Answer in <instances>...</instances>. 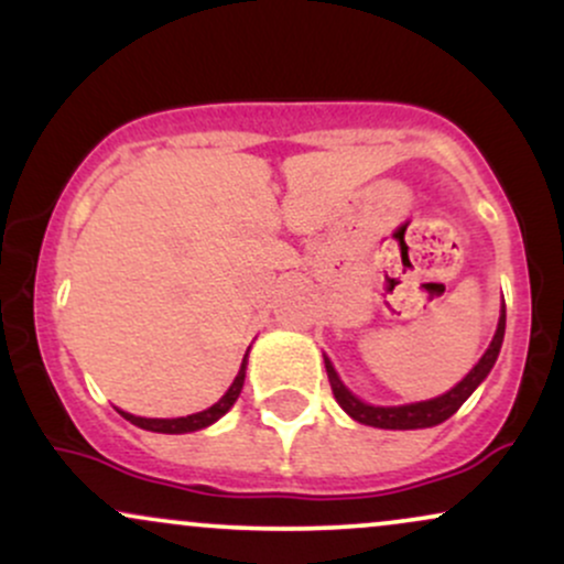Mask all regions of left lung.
Listing matches in <instances>:
<instances>
[{"label":"left lung","mask_w":564,"mask_h":564,"mask_svg":"<svg viewBox=\"0 0 564 564\" xmlns=\"http://www.w3.org/2000/svg\"><path fill=\"white\" fill-rule=\"evenodd\" d=\"M503 332H507V307L501 304V315H498V326L494 339H490L488 349L482 352V358L471 366V371L464 377L458 384H453L448 392L437 394V398L419 400V403H405V405H373L360 400L345 381L339 379L336 368L328 355H323V364H326L328 381H332V392L336 403L341 405V411L347 413L352 422L377 426V430H426V426L443 424L445 419H451L453 413L458 411L471 392L488 379L490 368L496 366L498 352H501L503 345Z\"/></svg>","instance_id":"1"}]
</instances>
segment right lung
<instances>
[{"instance_id": "right-lung-1", "label": "right lung", "mask_w": 564, "mask_h": 564, "mask_svg": "<svg viewBox=\"0 0 564 564\" xmlns=\"http://www.w3.org/2000/svg\"><path fill=\"white\" fill-rule=\"evenodd\" d=\"M246 366H249V349H246V355H243V360H241V368H238L236 379H232V384L228 387V392H225L223 398H219L212 408H206V411H198V413H191V416L145 419V416H134V413L121 411V408H116V411H119L121 416L127 419V422H132L134 426H140V430L161 432V435H185V432L206 430V426H212L215 422H219V419H223L225 413H228L230 408H232V403H236V400H238V394H241V390H243Z\"/></svg>"}]
</instances>
